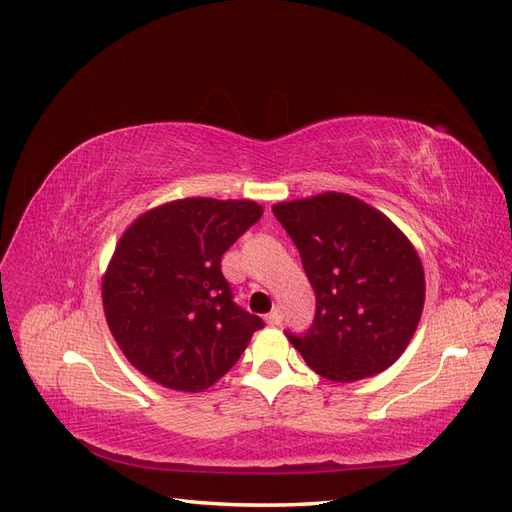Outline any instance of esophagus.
Segmentation results:
<instances>
[{"label": "esophagus", "mask_w": 512, "mask_h": 512, "mask_svg": "<svg viewBox=\"0 0 512 512\" xmlns=\"http://www.w3.org/2000/svg\"><path fill=\"white\" fill-rule=\"evenodd\" d=\"M267 324H271V327H277V324H282V314H280V309H273L271 314H267Z\"/></svg>", "instance_id": "1"}]
</instances>
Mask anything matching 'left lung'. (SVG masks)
<instances>
[{
	"label": "left lung",
	"instance_id": "1",
	"mask_svg": "<svg viewBox=\"0 0 512 512\" xmlns=\"http://www.w3.org/2000/svg\"><path fill=\"white\" fill-rule=\"evenodd\" d=\"M316 292V316L290 344L318 376L356 382L389 369L425 305L423 262L386 215L342 192L273 205Z\"/></svg>",
	"mask_w": 512,
	"mask_h": 512
}]
</instances>
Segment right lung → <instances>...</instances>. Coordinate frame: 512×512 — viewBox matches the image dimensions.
Segmentation results:
<instances>
[{
  "label": "right lung",
  "mask_w": 512,
  "mask_h": 512,
  "mask_svg": "<svg viewBox=\"0 0 512 512\" xmlns=\"http://www.w3.org/2000/svg\"><path fill=\"white\" fill-rule=\"evenodd\" d=\"M254 200L181 198L126 228L102 275L117 346L149 380L200 393L239 361L262 320L235 305L220 262L256 224Z\"/></svg>",
  "instance_id": "right-lung-1"
}]
</instances>
